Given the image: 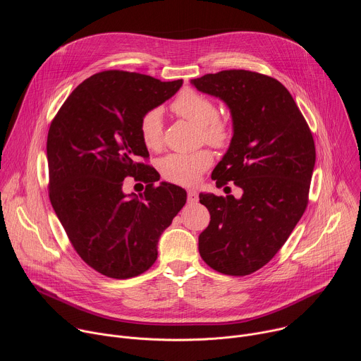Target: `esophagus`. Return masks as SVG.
I'll list each match as a JSON object with an SVG mask.
<instances>
[{"label": "esophagus", "mask_w": 361, "mask_h": 361, "mask_svg": "<svg viewBox=\"0 0 361 361\" xmlns=\"http://www.w3.org/2000/svg\"><path fill=\"white\" fill-rule=\"evenodd\" d=\"M187 198H188V202H197L198 201V192L195 190H188L187 191Z\"/></svg>", "instance_id": "obj_1"}]
</instances>
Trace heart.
Instances as JSON below:
<instances>
[{
  "label": "heart",
  "mask_w": 361,
  "mask_h": 361,
  "mask_svg": "<svg viewBox=\"0 0 361 361\" xmlns=\"http://www.w3.org/2000/svg\"><path fill=\"white\" fill-rule=\"evenodd\" d=\"M171 109L183 118L201 128L202 138L214 147H224L231 138V127L219 116L216 102L204 94L184 88L174 99ZM140 133L145 147L156 149L163 142V116L159 109L147 111L140 121ZM213 164V154L209 149L195 152H174L160 160L161 176L174 184L192 185L200 176Z\"/></svg>",
  "instance_id": "heart-1"
}]
</instances>
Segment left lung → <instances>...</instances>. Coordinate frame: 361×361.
I'll return each instance as SVG.
<instances>
[{"label":"left lung","mask_w":361,"mask_h":361,"mask_svg":"<svg viewBox=\"0 0 361 361\" xmlns=\"http://www.w3.org/2000/svg\"><path fill=\"white\" fill-rule=\"evenodd\" d=\"M191 84L230 109L233 138L212 178L217 187L233 181L243 190L240 198L200 194L212 220L198 237V251L219 273L248 276L273 259L305 212L314 140L291 94L276 78L226 70Z\"/></svg>","instance_id":"8db88e82"}]
</instances>
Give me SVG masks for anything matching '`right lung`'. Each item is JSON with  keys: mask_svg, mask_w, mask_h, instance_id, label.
<instances>
[{"mask_svg": "<svg viewBox=\"0 0 361 361\" xmlns=\"http://www.w3.org/2000/svg\"><path fill=\"white\" fill-rule=\"evenodd\" d=\"M181 85L101 71L82 81L51 121L49 201L77 254L102 276L124 280L147 271L157 260L161 233L185 204L181 187L154 185L156 170L138 161L148 157L142 116ZM128 176L147 184L144 193L123 192Z\"/></svg>", "mask_w": 361, "mask_h": 361, "instance_id": "add662e5", "label": "right lung"}]
</instances>
